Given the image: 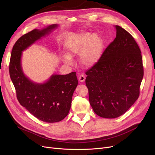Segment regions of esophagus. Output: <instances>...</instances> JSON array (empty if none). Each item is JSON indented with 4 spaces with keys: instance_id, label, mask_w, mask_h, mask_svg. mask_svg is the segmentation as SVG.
<instances>
[{
    "instance_id": "34e87169",
    "label": "esophagus",
    "mask_w": 155,
    "mask_h": 155,
    "mask_svg": "<svg viewBox=\"0 0 155 155\" xmlns=\"http://www.w3.org/2000/svg\"><path fill=\"white\" fill-rule=\"evenodd\" d=\"M78 80L80 82H84L85 80V76L84 75H80L78 77Z\"/></svg>"
}]
</instances>
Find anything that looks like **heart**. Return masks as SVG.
I'll use <instances>...</instances> for the list:
<instances>
[{"label": "heart", "mask_w": 155, "mask_h": 155, "mask_svg": "<svg viewBox=\"0 0 155 155\" xmlns=\"http://www.w3.org/2000/svg\"><path fill=\"white\" fill-rule=\"evenodd\" d=\"M67 53L62 56L64 63L71 64L73 56L80 55L84 67L91 68L99 61L102 50V41L94 32H81L73 36L67 43Z\"/></svg>", "instance_id": "heart-1"}]
</instances>
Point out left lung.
Listing matches in <instances>:
<instances>
[{
  "instance_id": "left-lung-1",
  "label": "left lung",
  "mask_w": 155,
  "mask_h": 155,
  "mask_svg": "<svg viewBox=\"0 0 155 155\" xmlns=\"http://www.w3.org/2000/svg\"><path fill=\"white\" fill-rule=\"evenodd\" d=\"M116 38L94 66L87 71L89 102L99 116H122L139 97L143 78L141 52L133 37L114 26Z\"/></svg>"
}]
</instances>
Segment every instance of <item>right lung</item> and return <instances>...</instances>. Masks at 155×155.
<instances>
[{"label":"right lung","instance_id":"1","mask_svg":"<svg viewBox=\"0 0 155 155\" xmlns=\"http://www.w3.org/2000/svg\"><path fill=\"white\" fill-rule=\"evenodd\" d=\"M58 26L51 24L21 36L13 46L9 64L11 79L20 104L38 119L50 123L61 121L68 115L78 82L76 72L67 75L53 73L45 82L37 83L24 74L22 55V51Z\"/></svg>","mask_w":155,"mask_h":155}]
</instances>
